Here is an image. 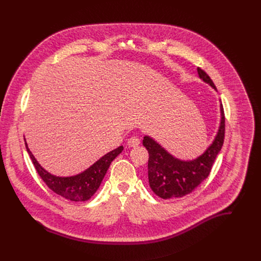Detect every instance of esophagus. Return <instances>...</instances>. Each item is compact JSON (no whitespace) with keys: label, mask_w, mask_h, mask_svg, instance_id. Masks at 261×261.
I'll return each instance as SVG.
<instances>
[{"label":"esophagus","mask_w":261,"mask_h":261,"mask_svg":"<svg viewBox=\"0 0 261 261\" xmlns=\"http://www.w3.org/2000/svg\"><path fill=\"white\" fill-rule=\"evenodd\" d=\"M139 143H140V140H139L138 137H136V136L130 137V138L128 139V141H127V144H128L129 146H137Z\"/></svg>","instance_id":"obj_1"}]
</instances>
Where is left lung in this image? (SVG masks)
<instances>
[{"mask_svg": "<svg viewBox=\"0 0 261 261\" xmlns=\"http://www.w3.org/2000/svg\"><path fill=\"white\" fill-rule=\"evenodd\" d=\"M197 72L204 83L217 90L203 70L198 67ZM220 108L221 123L215 140L201 156L192 161L176 159L150 136L143 137L142 144L148 152V182L156 195L163 199L182 197L191 193L208 176L225 136V116L222 104Z\"/></svg>", "mask_w": 261, "mask_h": 261, "instance_id": "obj_1", "label": "left lung"}]
</instances>
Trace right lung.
<instances>
[{
  "label": "right lung",
  "mask_w": 261,
  "mask_h": 261,
  "mask_svg": "<svg viewBox=\"0 0 261 261\" xmlns=\"http://www.w3.org/2000/svg\"><path fill=\"white\" fill-rule=\"evenodd\" d=\"M25 147L37 172H38L40 177L47 185V187L55 193L71 201L89 200L98 190L110 163L114 161V159L120 153H122L124 148L123 145H121L117 147L116 150L107 153L96 163H94L90 168L80 174L62 177L53 175L45 169H43L30 152L27 142Z\"/></svg>",
  "instance_id": "right-lung-1"
}]
</instances>
